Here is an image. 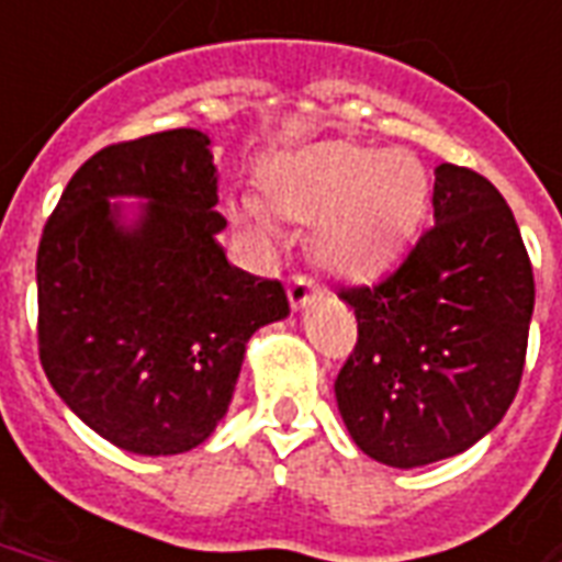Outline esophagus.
<instances>
[{
    "instance_id": "obj_1",
    "label": "esophagus",
    "mask_w": 562,
    "mask_h": 562,
    "mask_svg": "<svg viewBox=\"0 0 562 562\" xmlns=\"http://www.w3.org/2000/svg\"><path fill=\"white\" fill-rule=\"evenodd\" d=\"M321 291L318 285L310 280V277H291L289 282V303H291V310L300 312V310H306L310 306L312 300L318 297Z\"/></svg>"
}]
</instances>
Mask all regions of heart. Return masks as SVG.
I'll use <instances>...</instances> for the list:
<instances>
[{"label":"heart","instance_id":"heart-1","mask_svg":"<svg viewBox=\"0 0 562 562\" xmlns=\"http://www.w3.org/2000/svg\"><path fill=\"white\" fill-rule=\"evenodd\" d=\"M268 212L312 226V256L321 268L371 280L389 271L422 229L430 177L413 153L353 140H318L273 156L259 170ZM233 217L262 233V209L235 200Z\"/></svg>","mask_w":562,"mask_h":562}]
</instances>
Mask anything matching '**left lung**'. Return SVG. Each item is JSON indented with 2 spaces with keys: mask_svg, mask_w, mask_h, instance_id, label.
Returning <instances> with one entry per match:
<instances>
[{
  "mask_svg": "<svg viewBox=\"0 0 562 562\" xmlns=\"http://www.w3.org/2000/svg\"><path fill=\"white\" fill-rule=\"evenodd\" d=\"M357 348L336 401L371 460L418 469L469 451L519 392L533 271L507 200L469 167L439 165L434 229L374 289H341Z\"/></svg>",
  "mask_w": 562,
  "mask_h": 562,
  "instance_id": "8db88e82",
  "label": "left lung"
}]
</instances>
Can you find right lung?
<instances>
[{"label":"right lung","mask_w":562,"mask_h":562,"mask_svg":"<svg viewBox=\"0 0 562 562\" xmlns=\"http://www.w3.org/2000/svg\"><path fill=\"white\" fill-rule=\"evenodd\" d=\"M214 205L212 138L170 128L88 158L43 229L41 366L64 404L128 453L203 445L252 333L289 318L280 282L226 259Z\"/></svg>","instance_id":"add662e5"}]
</instances>
